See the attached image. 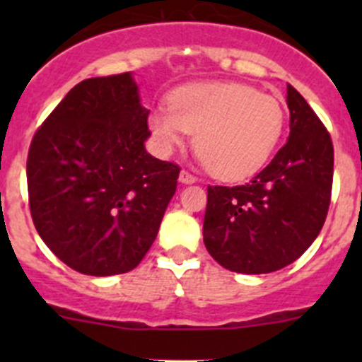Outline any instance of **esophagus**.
<instances>
[{"label": "esophagus", "mask_w": 362, "mask_h": 362, "mask_svg": "<svg viewBox=\"0 0 362 362\" xmlns=\"http://www.w3.org/2000/svg\"><path fill=\"white\" fill-rule=\"evenodd\" d=\"M180 182L182 184H185V185H189V184H196V182H198V178L194 177V175H191L189 173V171H180Z\"/></svg>", "instance_id": "34e87169"}]
</instances>
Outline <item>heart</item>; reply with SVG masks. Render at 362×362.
<instances>
[{"label":"heart","mask_w":362,"mask_h":362,"mask_svg":"<svg viewBox=\"0 0 362 362\" xmlns=\"http://www.w3.org/2000/svg\"><path fill=\"white\" fill-rule=\"evenodd\" d=\"M286 112L275 96L233 82L194 83L175 90L170 108H156L148 127L164 154L182 148L196 133L194 147L221 180H245L275 152Z\"/></svg>","instance_id":"b5f03b06"}]
</instances>
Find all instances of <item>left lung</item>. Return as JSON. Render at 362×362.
Returning <instances> with one entry per match:
<instances>
[{"label": "left lung", "instance_id": "obj_1", "mask_svg": "<svg viewBox=\"0 0 362 362\" xmlns=\"http://www.w3.org/2000/svg\"><path fill=\"white\" fill-rule=\"evenodd\" d=\"M291 133L272 163L245 185H208L203 242L229 272L261 275L301 257L326 221L333 141L305 98L287 86Z\"/></svg>", "mask_w": 362, "mask_h": 362}]
</instances>
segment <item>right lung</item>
Segmentation results:
<instances>
[{
  "instance_id": "add662e5",
  "label": "right lung",
  "mask_w": 362,
  "mask_h": 362,
  "mask_svg": "<svg viewBox=\"0 0 362 362\" xmlns=\"http://www.w3.org/2000/svg\"><path fill=\"white\" fill-rule=\"evenodd\" d=\"M148 112L133 73L87 78L33 136V222L45 245L75 272H131L158 236L180 168L145 151Z\"/></svg>"
}]
</instances>
